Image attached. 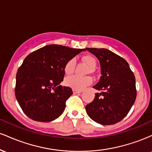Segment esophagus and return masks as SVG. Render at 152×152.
Segmentation results:
<instances>
[{
    "instance_id": "1",
    "label": "esophagus",
    "mask_w": 152,
    "mask_h": 152,
    "mask_svg": "<svg viewBox=\"0 0 152 152\" xmlns=\"http://www.w3.org/2000/svg\"><path fill=\"white\" fill-rule=\"evenodd\" d=\"M73 92H74V94H79V93H81L82 91L76 90V89H73Z\"/></svg>"
}]
</instances>
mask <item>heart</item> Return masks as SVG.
Segmentation results:
<instances>
[{"instance_id":"heart-1","label":"heart","mask_w":152,"mask_h":152,"mask_svg":"<svg viewBox=\"0 0 152 152\" xmlns=\"http://www.w3.org/2000/svg\"><path fill=\"white\" fill-rule=\"evenodd\" d=\"M82 61L88 66L91 70H94L96 66V60L93 56L86 55L82 57ZM76 61L74 58H71L66 63L64 66V71L66 74L71 75L74 73ZM92 83V78L90 76H78L76 75L69 76L66 78L65 83L68 86L71 87L74 89L83 90L86 86H89Z\"/></svg>"}]
</instances>
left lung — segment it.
Here are the masks:
<instances>
[{"label":"left lung","instance_id":"8db88e82","mask_svg":"<svg viewBox=\"0 0 152 152\" xmlns=\"http://www.w3.org/2000/svg\"><path fill=\"white\" fill-rule=\"evenodd\" d=\"M99 59L102 76L94 88L93 102L86 106V112L94 121L112 125L121 121L129 112L137 97L134 73L124 58L106 48H86Z\"/></svg>","mask_w":152,"mask_h":152}]
</instances>
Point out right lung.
Instances as JSON below:
<instances>
[{
    "label": "right lung",
    "instance_id": "obj_1",
    "mask_svg": "<svg viewBox=\"0 0 152 152\" xmlns=\"http://www.w3.org/2000/svg\"><path fill=\"white\" fill-rule=\"evenodd\" d=\"M85 49L48 45L26 57L16 74L15 95L23 111L31 119L49 122L60 116L72 95L62 86L64 66Z\"/></svg>",
    "mask_w": 152,
    "mask_h": 152
}]
</instances>
